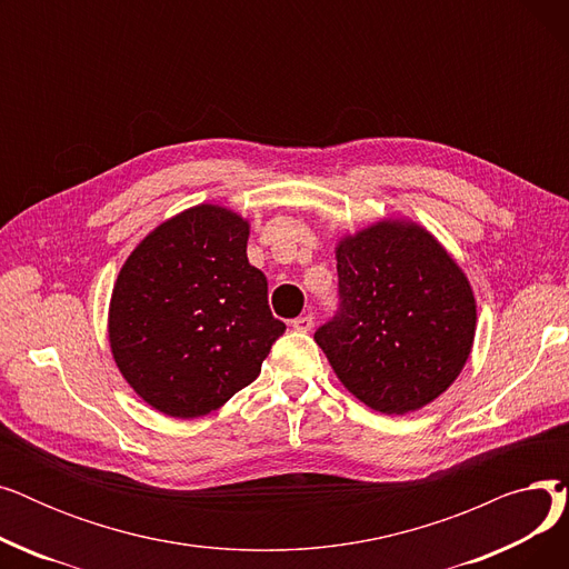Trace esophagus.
I'll return each instance as SVG.
<instances>
[{
  "label": "esophagus",
  "instance_id": "34e87169",
  "mask_svg": "<svg viewBox=\"0 0 569 569\" xmlns=\"http://www.w3.org/2000/svg\"><path fill=\"white\" fill-rule=\"evenodd\" d=\"M290 327L297 332H311L313 330V316L307 313V316L295 318V320H290Z\"/></svg>",
  "mask_w": 569,
  "mask_h": 569
}]
</instances>
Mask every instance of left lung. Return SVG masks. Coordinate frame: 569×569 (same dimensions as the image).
<instances>
[{"label": "left lung", "instance_id": "8db88e82", "mask_svg": "<svg viewBox=\"0 0 569 569\" xmlns=\"http://www.w3.org/2000/svg\"><path fill=\"white\" fill-rule=\"evenodd\" d=\"M341 313L316 332L346 390L385 415L415 412L463 371L477 302L459 262L420 223L387 217L337 239Z\"/></svg>", "mask_w": 569, "mask_h": 569}]
</instances>
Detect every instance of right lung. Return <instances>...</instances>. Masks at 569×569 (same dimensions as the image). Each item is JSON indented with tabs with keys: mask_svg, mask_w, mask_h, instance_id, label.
I'll list each match as a JSON object with an SVG mask.
<instances>
[{
	"mask_svg": "<svg viewBox=\"0 0 569 569\" xmlns=\"http://www.w3.org/2000/svg\"><path fill=\"white\" fill-rule=\"evenodd\" d=\"M249 230L234 209L200 202L147 232L119 269L108 307L112 360L168 417L221 408L260 376L286 332L247 258Z\"/></svg>",
	"mask_w": 569,
	"mask_h": 569,
	"instance_id": "1",
	"label": "right lung"
}]
</instances>
